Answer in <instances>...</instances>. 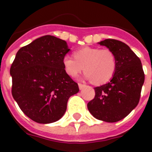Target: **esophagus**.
Here are the masks:
<instances>
[{
	"mask_svg": "<svg viewBox=\"0 0 152 152\" xmlns=\"http://www.w3.org/2000/svg\"><path fill=\"white\" fill-rule=\"evenodd\" d=\"M78 86H79V88L80 89V90H82L84 87H85V84H83V83H78Z\"/></svg>",
	"mask_w": 152,
	"mask_h": 152,
	"instance_id": "obj_1",
	"label": "esophagus"
}]
</instances>
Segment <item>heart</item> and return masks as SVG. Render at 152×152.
Returning <instances> with one entry per match:
<instances>
[{"mask_svg": "<svg viewBox=\"0 0 152 152\" xmlns=\"http://www.w3.org/2000/svg\"><path fill=\"white\" fill-rule=\"evenodd\" d=\"M62 64L65 72L71 77L77 76L84 70V79L95 84L107 83L117 69V58L109 49L84 47L74 53V57L66 55Z\"/></svg>", "mask_w": 152, "mask_h": 152, "instance_id": "obj_1", "label": "heart"}]
</instances>
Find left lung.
<instances>
[{
  "mask_svg": "<svg viewBox=\"0 0 152 152\" xmlns=\"http://www.w3.org/2000/svg\"><path fill=\"white\" fill-rule=\"evenodd\" d=\"M113 51L117 69L106 84L95 88V96L88 103L94 118L106 122H117L125 118L139 102L144 73L140 60L130 47L115 39L99 42Z\"/></svg>",
  "mask_w": 152,
  "mask_h": 152,
  "instance_id": "8db88e82",
  "label": "left lung"
}]
</instances>
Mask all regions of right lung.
I'll return each mask as SVG.
<instances>
[{"label": "right lung", "instance_id": "obj_1", "mask_svg": "<svg viewBox=\"0 0 152 152\" xmlns=\"http://www.w3.org/2000/svg\"><path fill=\"white\" fill-rule=\"evenodd\" d=\"M69 51L64 40L45 35L16 53L10 69L12 94L21 110L35 122L61 119L69 99L80 91L62 64Z\"/></svg>", "mask_w": 152, "mask_h": 152}]
</instances>
